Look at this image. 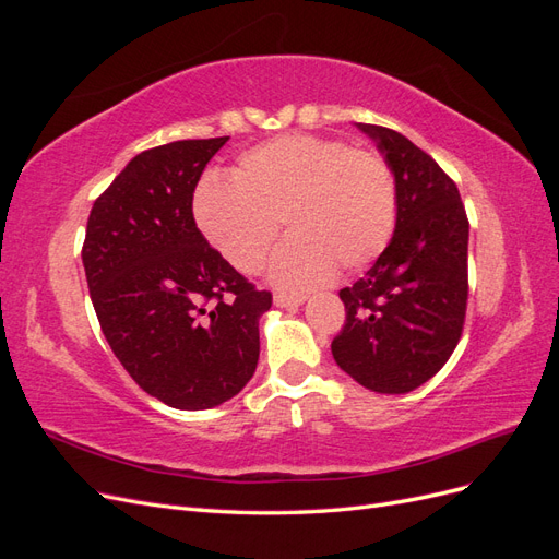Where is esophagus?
Instances as JSON below:
<instances>
[{
	"mask_svg": "<svg viewBox=\"0 0 559 559\" xmlns=\"http://www.w3.org/2000/svg\"><path fill=\"white\" fill-rule=\"evenodd\" d=\"M273 302H275L277 308H282V310H298L302 302H306V298H302V296H289V294H275Z\"/></svg>",
	"mask_w": 559,
	"mask_h": 559,
	"instance_id": "1",
	"label": "esophagus"
}]
</instances>
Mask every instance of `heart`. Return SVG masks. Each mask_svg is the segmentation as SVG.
Here are the masks:
<instances>
[{
	"instance_id": "b5f03b06",
	"label": "heart",
	"mask_w": 559,
	"mask_h": 559,
	"mask_svg": "<svg viewBox=\"0 0 559 559\" xmlns=\"http://www.w3.org/2000/svg\"><path fill=\"white\" fill-rule=\"evenodd\" d=\"M193 214L205 240L240 273H257L280 233L292 230L270 263L286 292L373 263L396 226V186L373 151L345 142L286 134L249 148L230 179H202Z\"/></svg>"
}]
</instances>
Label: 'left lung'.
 Listing matches in <instances>:
<instances>
[{"mask_svg":"<svg viewBox=\"0 0 559 559\" xmlns=\"http://www.w3.org/2000/svg\"><path fill=\"white\" fill-rule=\"evenodd\" d=\"M396 186L394 235L368 273L341 292L347 319L335 364L378 394H408L445 366L468 298V218L454 181L401 132L357 123Z\"/></svg>","mask_w":559,"mask_h":559,"instance_id":"1","label":"left lung"}]
</instances>
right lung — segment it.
Instances as JSON below:
<instances>
[{
  "instance_id": "1",
  "label": "right lung",
  "mask_w": 559,
  "mask_h": 559,
  "mask_svg": "<svg viewBox=\"0 0 559 559\" xmlns=\"http://www.w3.org/2000/svg\"><path fill=\"white\" fill-rule=\"evenodd\" d=\"M228 138L134 156L88 216L83 267L116 359L146 394L205 411L242 392L259 361L257 292L195 226L198 179Z\"/></svg>"
}]
</instances>
